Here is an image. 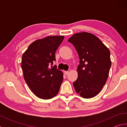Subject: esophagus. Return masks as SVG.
Listing matches in <instances>:
<instances>
[{"label":"esophagus","instance_id":"1","mask_svg":"<svg viewBox=\"0 0 127 127\" xmlns=\"http://www.w3.org/2000/svg\"><path fill=\"white\" fill-rule=\"evenodd\" d=\"M68 73H69L68 71H64V73L65 75H67L68 74Z\"/></svg>","mask_w":127,"mask_h":127}]
</instances>
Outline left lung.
Wrapping results in <instances>:
<instances>
[{
    "label": "left lung",
    "instance_id": "left-lung-1",
    "mask_svg": "<svg viewBox=\"0 0 127 127\" xmlns=\"http://www.w3.org/2000/svg\"><path fill=\"white\" fill-rule=\"evenodd\" d=\"M68 41L73 45L79 58L78 78L73 83L74 89L83 98L95 97L108 77L110 51L96 36L85 32L74 34Z\"/></svg>",
    "mask_w": 127,
    "mask_h": 127
}]
</instances>
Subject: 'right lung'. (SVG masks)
<instances>
[{
	"label": "right lung",
	"instance_id": "1",
	"mask_svg": "<svg viewBox=\"0 0 127 127\" xmlns=\"http://www.w3.org/2000/svg\"><path fill=\"white\" fill-rule=\"evenodd\" d=\"M63 36H48L30 44L22 55L23 76L30 90L38 97L48 100L58 93L63 80V73L53 66L55 54ZM51 66H50V65Z\"/></svg>",
	"mask_w": 127,
	"mask_h": 127
}]
</instances>
